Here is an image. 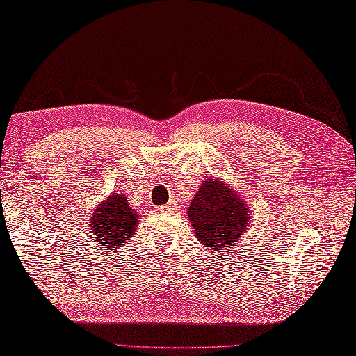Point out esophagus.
<instances>
[{"label": "esophagus", "mask_w": 356, "mask_h": 356, "mask_svg": "<svg viewBox=\"0 0 356 356\" xmlns=\"http://www.w3.org/2000/svg\"><path fill=\"white\" fill-rule=\"evenodd\" d=\"M159 211L163 212H175L177 211V203H169L163 207H159Z\"/></svg>", "instance_id": "esophagus-1"}]
</instances>
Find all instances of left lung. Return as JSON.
<instances>
[{
	"label": "left lung",
	"mask_w": 356,
	"mask_h": 356,
	"mask_svg": "<svg viewBox=\"0 0 356 356\" xmlns=\"http://www.w3.org/2000/svg\"><path fill=\"white\" fill-rule=\"evenodd\" d=\"M187 217L201 243L221 252L243 237L250 211L231 187L209 179L204 181L193 197Z\"/></svg>",
	"instance_id": "obj_1"
}]
</instances>
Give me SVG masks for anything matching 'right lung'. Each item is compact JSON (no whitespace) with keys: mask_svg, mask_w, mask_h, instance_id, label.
Listing matches in <instances>:
<instances>
[{"mask_svg":"<svg viewBox=\"0 0 356 356\" xmlns=\"http://www.w3.org/2000/svg\"><path fill=\"white\" fill-rule=\"evenodd\" d=\"M91 232L100 250H119L136 231L138 217L124 195L116 193L96 207L91 217Z\"/></svg>","mask_w":356,"mask_h":356,"instance_id":"add662e5","label":"right lung"}]
</instances>
